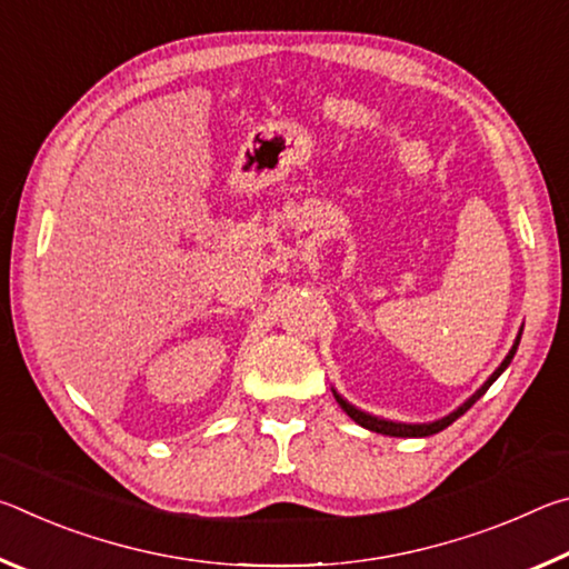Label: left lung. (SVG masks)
I'll return each instance as SVG.
<instances>
[{"instance_id": "8db88e82", "label": "left lung", "mask_w": 569, "mask_h": 569, "mask_svg": "<svg viewBox=\"0 0 569 569\" xmlns=\"http://www.w3.org/2000/svg\"><path fill=\"white\" fill-rule=\"evenodd\" d=\"M519 339H522V331L517 333V341H515V346L512 349H509V353L505 356V361L497 366V371L492 373V377H489L485 383H481V387L471 393V397L461 403V407H457L455 411L451 413H447V417H441V419H437V421H429V423H403V421H389V419H381V417H373V413H366V411H361V409H356V407H351L349 401H346L343 397H339V393L333 391V397H336V401H339V407L349 413V417L356 421V423H361L363 429H369V431H377V435H387V437H431V435H439L441 429H447L451 421H457L461 413H465L467 409H471V403H475L479 397H485L487 393V389L492 387V383L502 377V371L507 369L509 366V361L515 359V353H517V346H519Z\"/></svg>"}]
</instances>
